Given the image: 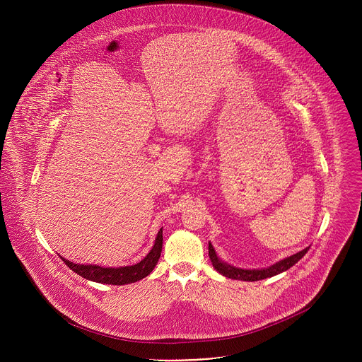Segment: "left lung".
I'll use <instances>...</instances> for the list:
<instances>
[{
	"label": "left lung",
	"instance_id": "obj_1",
	"mask_svg": "<svg viewBox=\"0 0 362 362\" xmlns=\"http://www.w3.org/2000/svg\"><path fill=\"white\" fill-rule=\"evenodd\" d=\"M309 250V247H305L303 250L286 257V259L284 261H279L276 262L275 265L269 267V268H264V269H239V268H235V267H230L225 262H222L214 246L209 243V257L212 261V265L214 268L222 274L223 276L226 278H230V279H240V281H249V282H253V281H261V279H267V278H271V276H275L284 271H288L291 267H293L300 257Z\"/></svg>",
	"mask_w": 362,
	"mask_h": 362
}]
</instances>
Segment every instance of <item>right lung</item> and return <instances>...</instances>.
I'll list each match as a JSON object with an SVG mask.
<instances>
[{"mask_svg": "<svg viewBox=\"0 0 362 362\" xmlns=\"http://www.w3.org/2000/svg\"><path fill=\"white\" fill-rule=\"evenodd\" d=\"M163 246V228L159 230L156 242H154L151 250L147 253L144 259H141L139 264L132 267H123V268H101L95 265H78L73 264L64 257L62 259L64 264L74 271L77 275L93 281L98 284H109V285H126L132 282H137L143 278H146L156 267Z\"/></svg>", "mask_w": 362, "mask_h": 362, "instance_id": "add662e5", "label": "right lung"}]
</instances>
